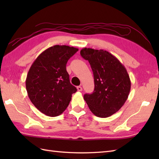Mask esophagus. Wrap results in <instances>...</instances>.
Listing matches in <instances>:
<instances>
[{"instance_id": "34e87169", "label": "esophagus", "mask_w": 159, "mask_h": 159, "mask_svg": "<svg viewBox=\"0 0 159 159\" xmlns=\"http://www.w3.org/2000/svg\"><path fill=\"white\" fill-rule=\"evenodd\" d=\"M77 90L79 91V92H81V91L83 90V89H82V87H80V86H79V87H77Z\"/></svg>"}]
</instances>
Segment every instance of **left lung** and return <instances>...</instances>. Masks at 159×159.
<instances>
[{
	"label": "left lung",
	"mask_w": 159,
	"mask_h": 159,
	"mask_svg": "<svg viewBox=\"0 0 159 159\" xmlns=\"http://www.w3.org/2000/svg\"><path fill=\"white\" fill-rule=\"evenodd\" d=\"M83 58L92 67L95 88L84 95L90 111L99 117H108L119 111L129 95L131 83L126 67L107 50L84 48Z\"/></svg>",
	"instance_id": "1"
}]
</instances>
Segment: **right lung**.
<instances>
[{
	"mask_svg": "<svg viewBox=\"0 0 159 159\" xmlns=\"http://www.w3.org/2000/svg\"><path fill=\"white\" fill-rule=\"evenodd\" d=\"M78 50L66 45L51 46L40 54L30 67L26 79L28 96L47 116L61 114L77 91L70 82L66 64Z\"/></svg>",
	"mask_w": 159,
	"mask_h": 159,
	"instance_id": "add662e5",
	"label": "right lung"
}]
</instances>
